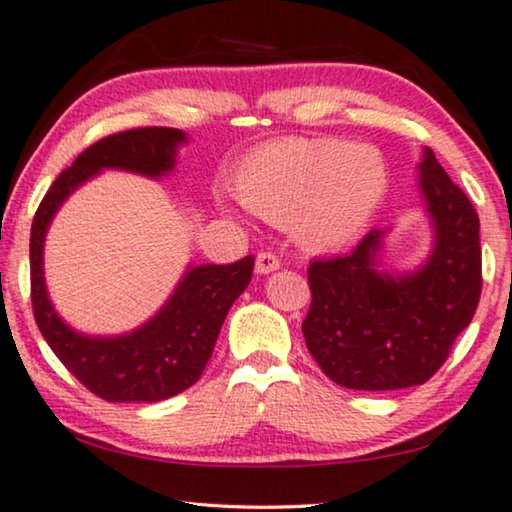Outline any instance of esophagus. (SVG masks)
I'll return each instance as SVG.
<instances>
[{
	"instance_id": "34e87169",
	"label": "esophagus",
	"mask_w": 512,
	"mask_h": 512,
	"mask_svg": "<svg viewBox=\"0 0 512 512\" xmlns=\"http://www.w3.org/2000/svg\"><path fill=\"white\" fill-rule=\"evenodd\" d=\"M279 256L272 254V251H261V254L256 256V272L258 274H268V272H274L279 270Z\"/></svg>"
}]
</instances>
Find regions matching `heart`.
Here are the masks:
<instances>
[{"mask_svg":"<svg viewBox=\"0 0 512 512\" xmlns=\"http://www.w3.org/2000/svg\"><path fill=\"white\" fill-rule=\"evenodd\" d=\"M240 203L274 226L291 224L311 249L351 242L388 191V164L372 145L342 140H270L235 175Z\"/></svg>","mask_w":512,"mask_h":512,"instance_id":"obj_1","label":"heart"}]
</instances>
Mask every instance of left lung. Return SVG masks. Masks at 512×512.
<instances>
[{"label":"left lung","mask_w":512,"mask_h":512,"mask_svg":"<svg viewBox=\"0 0 512 512\" xmlns=\"http://www.w3.org/2000/svg\"><path fill=\"white\" fill-rule=\"evenodd\" d=\"M420 189L434 249L402 277L376 270L383 231L351 254L309 263L311 305L302 335L325 376L351 390H399L439 372L476 314L483 288L478 212L425 147Z\"/></svg>","instance_id":"8db88e82"}]
</instances>
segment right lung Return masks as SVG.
I'll use <instances>...</instances> for the list:
<instances>
[{
    "label": "right lung",
    "instance_id": "obj_1",
    "mask_svg": "<svg viewBox=\"0 0 512 512\" xmlns=\"http://www.w3.org/2000/svg\"><path fill=\"white\" fill-rule=\"evenodd\" d=\"M182 143L187 136L170 127H140L101 138L59 173L34 214L29 274L36 325L62 365L106 402H161L201 379L228 309L249 286L254 256L231 265L189 268L164 309L138 330L120 337H87L71 330L48 300L43 240L59 205L99 170L122 168L161 177L173 170Z\"/></svg>",
    "mask_w": 512,
    "mask_h": 512
}]
</instances>
